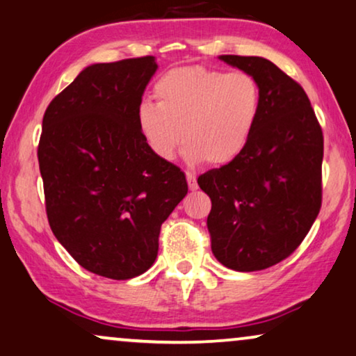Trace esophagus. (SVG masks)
Masks as SVG:
<instances>
[{
	"mask_svg": "<svg viewBox=\"0 0 356 356\" xmlns=\"http://www.w3.org/2000/svg\"><path fill=\"white\" fill-rule=\"evenodd\" d=\"M186 177H187V182H188V188H191V191H197L198 188V186H197V175L193 174V172H186Z\"/></svg>",
	"mask_w": 356,
	"mask_h": 356,
	"instance_id": "obj_1",
	"label": "esophagus"
}]
</instances>
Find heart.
I'll return each mask as SVG.
<instances>
[{"mask_svg": "<svg viewBox=\"0 0 356 356\" xmlns=\"http://www.w3.org/2000/svg\"><path fill=\"white\" fill-rule=\"evenodd\" d=\"M158 104L138 107V127L149 149L161 159L177 154L191 164L231 163L243 153L257 125L262 94L243 71L184 66L161 76L154 86Z\"/></svg>", "mask_w": 356, "mask_h": 356, "instance_id": "obj_1", "label": "heart"}]
</instances>
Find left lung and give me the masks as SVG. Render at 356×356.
<instances>
[{
    "label": "left lung",
    "mask_w": 356,
    "mask_h": 356,
    "mask_svg": "<svg viewBox=\"0 0 356 356\" xmlns=\"http://www.w3.org/2000/svg\"><path fill=\"white\" fill-rule=\"evenodd\" d=\"M259 83L262 107L238 158L198 177L207 226L225 267L255 272L295 252L322 202L324 136L305 89L262 56L221 55Z\"/></svg>",
    "instance_id": "obj_1"
}]
</instances>
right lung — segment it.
I'll use <instances>...</instances> for the list:
<instances>
[{"mask_svg":"<svg viewBox=\"0 0 356 356\" xmlns=\"http://www.w3.org/2000/svg\"><path fill=\"white\" fill-rule=\"evenodd\" d=\"M154 56L84 68L47 107L39 141L50 227L89 272L129 280L158 257L161 225L187 195L186 174L156 156L138 107Z\"/></svg>","mask_w":356,"mask_h":356,"instance_id":"add662e5","label":"right lung"}]
</instances>
